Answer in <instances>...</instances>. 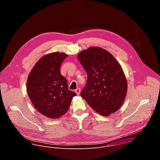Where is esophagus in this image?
Masks as SVG:
<instances>
[{"instance_id":"esophagus-1","label":"esophagus","mask_w":160,"mask_h":160,"mask_svg":"<svg viewBox=\"0 0 160 160\" xmlns=\"http://www.w3.org/2000/svg\"><path fill=\"white\" fill-rule=\"evenodd\" d=\"M75 92L77 93V95H79V94H80V92H81L80 88H77V89L75 90Z\"/></svg>"}]
</instances>
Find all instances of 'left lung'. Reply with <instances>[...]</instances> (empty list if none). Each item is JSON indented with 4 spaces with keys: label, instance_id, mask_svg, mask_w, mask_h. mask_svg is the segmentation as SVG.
Listing matches in <instances>:
<instances>
[{
    "label": "left lung",
    "instance_id": "obj_1",
    "mask_svg": "<svg viewBox=\"0 0 160 160\" xmlns=\"http://www.w3.org/2000/svg\"><path fill=\"white\" fill-rule=\"evenodd\" d=\"M78 59L88 75L81 97L96 112L109 116L122 105L128 84L120 65L108 51L91 47L81 52Z\"/></svg>",
    "mask_w": 160,
    "mask_h": 160
}]
</instances>
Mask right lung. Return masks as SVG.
Listing matches in <instances>:
<instances>
[{
    "label": "right lung",
    "instance_id": "right-lung-1",
    "mask_svg": "<svg viewBox=\"0 0 160 160\" xmlns=\"http://www.w3.org/2000/svg\"><path fill=\"white\" fill-rule=\"evenodd\" d=\"M68 55L54 52L42 57L30 72L27 81L28 96L36 109L47 118L57 119L69 109L73 97L60 67Z\"/></svg>",
    "mask_w": 160,
    "mask_h": 160
}]
</instances>
